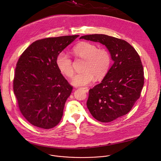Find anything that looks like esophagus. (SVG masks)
<instances>
[{
	"label": "esophagus",
	"instance_id": "esophagus-1",
	"mask_svg": "<svg viewBox=\"0 0 161 161\" xmlns=\"http://www.w3.org/2000/svg\"><path fill=\"white\" fill-rule=\"evenodd\" d=\"M81 89H83V90L85 92H88V88H86V87H82Z\"/></svg>",
	"mask_w": 161,
	"mask_h": 161
}]
</instances>
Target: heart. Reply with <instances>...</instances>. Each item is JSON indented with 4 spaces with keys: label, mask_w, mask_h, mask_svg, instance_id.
I'll return each instance as SVG.
<instances>
[{
    "label": "heart",
    "mask_w": 161,
    "mask_h": 161,
    "mask_svg": "<svg viewBox=\"0 0 161 161\" xmlns=\"http://www.w3.org/2000/svg\"><path fill=\"white\" fill-rule=\"evenodd\" d=\"M75 55L85 60L83 71L76 74L72 83L75 86H85L97 78H101L108 72L111 62L109 52L104 48H98L97 45L89 42H81L73 48ZM56 65L60 72L67 78L74 75L73 62L66 53H59L56 58Z\"/></svg>",
    "instance_id": "b5f03b06"
}]
</instances>
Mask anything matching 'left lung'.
<instances>
[{
    "label": "left lung",
    "instance_id": "8db88e82",
    "mask_svg": "<svg viewBox=\"0 0 161 161\" xmlns=\"http://www.w3.org/2000/svg\"><path fill=\"white\" fill-rule=\"evenodd\" d=\"M84 39L99 42L108 49L114 63L101 83L89 90L87 108L97 120L110 122L132 109L141 96L144 71L140 55L125 40L105 34H90Z\"/></svg>",
    "mask_w": 161,
    "mask_h": 161
}]
</instances>
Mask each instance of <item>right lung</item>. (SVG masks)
Wrapping results in <instances>:
<instances>
[{
    "instance_id": "obj_1",
    "label": "right lung",
    "mask_w": 161,
    "mask_h": 161,
    "mask_svg": "<svg viewBox=\"0 0 161 161\" xmlns=\"http://www.w3.org/2000/svg\"><path fill=\"white\" fill-rule=\"evenodd\" d=\"M78 35L47 37L32 43L15 68L13 90L22 115L32 125L52 129L63 116L73 90L56 65V58Z\"/></svg>"
}]
</instances>
